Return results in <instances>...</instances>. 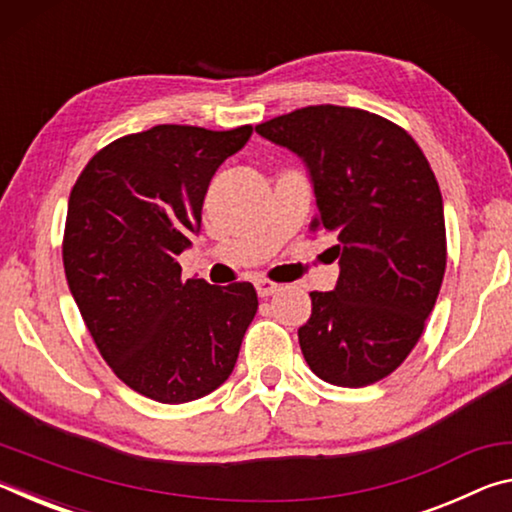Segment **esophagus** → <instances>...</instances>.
Masks as SVG:
<instances>
[{
  "label": "esophagus",
  "instance_id": "34e87169",
  "mask_svg": "<svg viewBox=\"0 0 512 512\" xmlns=\"http://www.w3.org/2000/svg\"><path fill=\"white\" fill-rule=\"evenodd\" d=\"M255 289H257V293L262 298H266V296H273V293L280 289V284H275V282H271V280H266V277H262V280H257L255 282Z\"/></svg>",
  "mask_w": 512,
  "mask_h": 512
}]
</instances>
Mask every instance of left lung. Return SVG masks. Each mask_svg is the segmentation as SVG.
<instances>
[{"instance_id": "8db88e82", "label": "left lung", "mask_w": 512, "mask_h": 512, "mask_svg": "<svg viewBox=\"0 0 512 512\" xmlns=\"http://www.w3.org/2000/svg\"><path fill=\"white\" fill-rule=\"evenodd\" d=\"M255 131L305 160L311 230L334 237V291H311L298 329L309 368L334 386L391 375L420 341L447 266L443 196L418 142L375 112L307 106Z\"/></svg>"}]
</instances>
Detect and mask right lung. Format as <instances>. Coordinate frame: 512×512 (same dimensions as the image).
<instances>
[{"instance_id":"1","label":"right lung","mask_w":512,"mask_h":512,"mask_svg":"<svg viewBox=\"0 0 512 512\" xmlns=\"http://www.w3.org/2000/svg\"><path fill=\"white\" fill-rule=\"evenodd\" d=\"M253 126L160 124L103 146L67 203L63 266L112 372L144 397L183 404L235 368L257 311L250 282L183 280L178 255L201 228L210 180Z\"/></svg>"}]
</instances>
